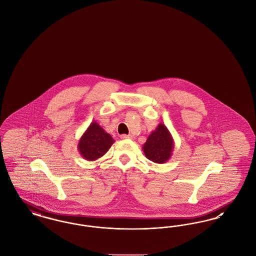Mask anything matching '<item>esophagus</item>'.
I'll return each mask as SVG.
<instances>
[{
    "label": "esophagus",
    "mask_w": 256,
    "mask_h": 256,
    "mask_svg": "<svg viewBox=\"0 0 256 256\" xmlns=\"http://www.w3.org/2000/svg\"><path fill=\"white\" fill-rule=\"evenodd\" d=\"M121 138H122V139H134V136L130 135V134H128V135L122 134V135H121Z\"/></svg>",
    "instance_id": "obj_1"
}]
</instances>
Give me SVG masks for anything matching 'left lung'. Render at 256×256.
I'll list each match as a JSON object with an SVG mask.
<instances>
[{"mask_svg":"<svg viewBox=\"0 0 256 256\" xmlns=\"http://www.w3.org/2000/svg\"><path fill=\"white\" fill-rule=\"evenodd\" d=\"M174 143L167 126L160 122L152 132L143 145V152L146 158L158 164L166 163L170 158Z\"/></svg>","mask_w":256,"mask_h":256,"instance_id":"1","label":"left lung"}]
</instances>
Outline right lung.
I'll list each match as a JSON object with an SVG mask.
<instances>
[{"mask_svg":"<svg viewBox=\"0 0 256 256\" xmlns=\"http://www.w3.org/2000/svg\"><path fill=\"white\" fill-rule=\"evenodd\" d=\"M113 143L114 139L111 135L94 121L90 124L80 137L78 150L86 160L95 161L104 156Z\"/></svg>","mask_w":256,"mask_h":256,"instance_id":"add662e5","label":"right lung"}]
</instances>
